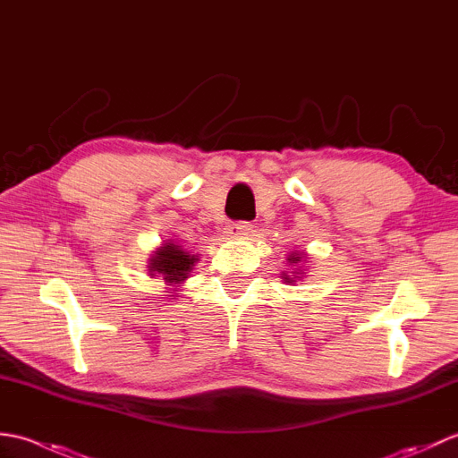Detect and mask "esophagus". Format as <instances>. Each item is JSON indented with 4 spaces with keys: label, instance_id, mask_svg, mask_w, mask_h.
Wrapping results in <instances>:
<instances>
[{
    "label": "esophagus",
    "instance_id": "esophagus-1",
    "mask_svg": "<svg viewBox=\"0 0 458 458\" xmlns=\"http://www.w3.org/2000/svg\"><path fill=\"white\" fill-rule=\"evenodd\" d=\"M226 230H228V234H232V236H246V238L254 236V232H256V230H254V224L244 222V220L228 224Z\"/></svg>",
    "mask_w": 458,
    "mask_h": 458
}]
</instances>
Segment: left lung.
<instances>
[{
  "instance_id": "8db88e82",
  "label": "left lung",
  "mask_w": 458,
  "mask_h": 458,
  "mask_svg": "<svg viewBox=\"0 0 458 458\" xmlns=\"http://www.w3.org/2000/svg\"><path fill=\"white\" fill-rule=\"evenodd\" d=\"M299 261H301V256H299V254H291V256H289V264H299ZM284 279L287 281V284H293V281H295V277H289V276H285V274H284Z\"/></svg>"
}]
</instances>
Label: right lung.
<instances>
[{
  "label": "right lung",
  "mask_w": 458,
  "mask_h": 458,
  "mask_svg": "<svg viewBox=\"0 0 458 458\" xmlns=\"http://www.w3.org/2000/svg\"><path fill=\"white\" fill-rule=\"evenodd\" d=\"M199 258L192 256L191 251L182 250L177 244H165L159 251H155L151 256V264H149V274L151 276H161L165 279V284H181V281L187 279L189 271L192 269L194 261Z\"/></svg>",
  "instance_id": "1"
}]
</instances>
